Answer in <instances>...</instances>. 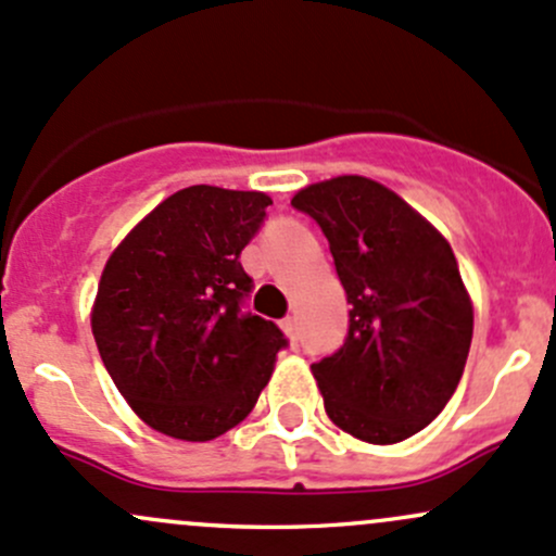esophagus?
Masks as SVG:
<instances>
[{
  "instance_id": "obj_1",
  "label": "esophagus",
  "mask_w": 556,
  "mask_h": 556,
  "mask_svg": "<svg viewBox=\"0 0 556 556\" xmlns=\"http://www.w3.org/2000/svg\"><path fill=\"white\" fill-rule=\"evenodd\" d=\"M280 329L286 331V337H289L291 342H296V318H283V324H280Z\"/></svg>"
}]
</instances>
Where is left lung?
Returning <instances> with one entry per match:
<instances>
[{
  "label": "left lung",
  "instance_id": "1",
  "mask_svg": "<svg viewBox=\"0 0 556 556\" xmlns=\"http://www.w3.org/2000/svg\"><path fill=\"white\" fill-rule=\"evenodd\" d=\"M291 205L318 222L351 302L345 345L313 364L324 409L369 444L415 437L463 377L473 305L447 238L366 176L307 185Z\"/></svg>",
  "mask_w": 556,
  "mask_h": 556
}]
</instances>
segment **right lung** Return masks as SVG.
Instances as JSON below:
<instances>
[{"label": "right lung", "mask_w": 556, "mask_h": 556, "mask_svg": "<svg viewBox=\"0 0 556 556\" xmlns=\"http://www.w3.org/2000/svg\"><path fill=\"white\" fill-rule=\"evenodd\" d=\"M270 194L194 185L165 198L106 260L90 307L101 362L130 409L170 439L211 442L249 417L286 345L243 316L240 267Z\"/></svg>", "instance_id": "add662e5"}]
</instances>
